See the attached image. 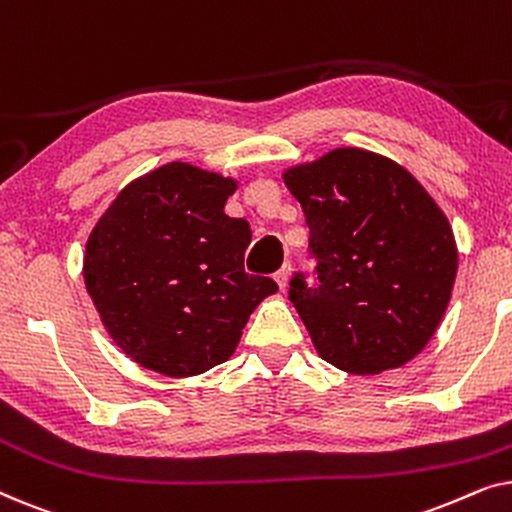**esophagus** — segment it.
Instances as JSON below:
<instances>
[{
  "instance_id": "1",
  "label": "esophagus",
  "mask_w": 512,
  "mask_h": 512,
  "mask_svg": "<svg viewBox=\"0 0 512 512\" xmlns=\"http://www.w3.org/2000/svg\"><path fill=\"white\" fill-rule=\"evenodd\" d=\"M289 277H291V263H284L282 268L275 272V282L282 291H286V286H289Z\"/></svg>"
}]
</instances>
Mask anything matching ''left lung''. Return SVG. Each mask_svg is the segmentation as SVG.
<instances>
[{
    "label": "left lung",
    "mask_w": 512,
    "mask_h": 512,
    "mask_svg": "<svg viewBox=\"0 0 512 512\" xmlns=\"http://www.w3.org/2000/svg\"><path fill=\"white\" fill-rule=\"evenodd\" d=\"M310 228L317 284L289 300L319 356L354 375L401 368L433 338L457 277L450 221L394 160L335 149L284 172Z\"/></svg>",
    "instance_id": "8db88e82"
}]
</instances>
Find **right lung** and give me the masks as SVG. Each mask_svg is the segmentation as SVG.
<instances>
[{"label":"right lung","instance_id":"1","mask_svg":"<svg viewBox=\"0 0 512 512\" xmlns=\"http://www.w3.org/2000/svg\"><path fill=\"white\" fill-rule=\"evenodd\" d=\"M235 179L170 163L116 195L88 237L83 279L102 324L139 366L191 377L233 356L277 291L244 272L251 228L223 212Z\"/></svg>","mask_w":512,"mask_h":512}]
</instances>
